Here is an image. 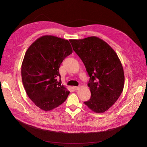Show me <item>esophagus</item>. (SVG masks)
Returning <instances> with one entry per match:
<instances>
[{"instance_id": "obj_1", "label": "esophagus", "mask_w": 147, "mask_h": 147, "mask_svg": "<svg viewBox=\"0 0 147 147\" xmlns=\"http://www.w3.org/2000/svg\"><path fill=\"white\" fill-rule=\"evenodd\" d=\"M79 87L78 86H73V89H74V90H78V89H79Z\"/></svg>"}]
</instances>
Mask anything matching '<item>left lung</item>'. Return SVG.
Wrapping results in <instances>:
<instances>
[{
    "instance_id": "left-lung-1",
    "label": "left lung",
    "mask_w": 147,
    "mask_h": 147,
    "mask_svg": "<svg viewBox=\"0 0 147 147\" xmlns=\"http://www.w3.org/2000/svg\"><path fill=\"white\" fill-rule=\"evenodd\" d=\"M69 41L90 77L88 86L91 97L84 103L95 113H103L115 104L123 91L122 63L115 50L98 37Z\"/></svg>"
}]
</instances>
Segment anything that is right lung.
Returning a JSON list of instances; mask_svg holds the SVG:
<instances>
[{
    "instance_id": "add662e5",
    "label": "right lung",
    "mask_w": 147,
    "mask_h": 147,
    "mask_svg": "<svg viewBox=\"0 0 147 147\" xmlns=\"http://www.w3.org/2000/svg\"><path fill=\"white\" fill-rule=\"evenodd\" d=\"M73 53L69 42L53 35L38 38L29 47L22 64V79L29 98L44 111L62 105L69 91L57 81L59 68Z\"/></svg>"
}]
</instances>
